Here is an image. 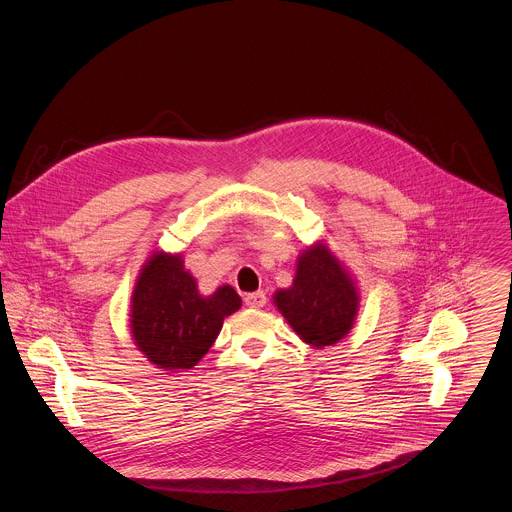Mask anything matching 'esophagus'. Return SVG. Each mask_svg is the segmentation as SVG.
Wrapping results in <instances>:
<instances>
[{
	"label": "esophagus",
	"mask_w": 512,
	"mask_h": 512,
	"mask_svg": "<svg viewBox=\"0 0 512 512\" xmlns=\"http://www.w3.org/2000/svg\"><path fill=\"white\" fill-rule=\"evenodd\" d=\"M265 302H267V296L263 290H257V292H251L245 296V304L249 308H261V306H265Z\"/></svg>",
	"instance_id": "obj_1"
}]
</instances>
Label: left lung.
<instances>
[{
	"label": "left lung",
	"instance_id": "left-lung-1",
	"mask_svg": "<svg viewBox=\"0 0 512 512\" xmlns=\"http://www.w3.org/2000/svg\"><path fill=\"white\" fill-rule=\"evenodd\" d=\"M357 302L349 275L324 245L306 249L298 257L292 286L275 294V304L290 328L314 347L334 345L349 334Z\"/></svg>",
	"mask_w": 512,
	"mask_h": 512
}]
</instances>
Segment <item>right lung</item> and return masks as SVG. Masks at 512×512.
<instances>
[{"mask_svg": "<svg viewBox=\"0 0 512 512\" xmlns=\"http://www.w3.org/2000/svg\"><path fill=\"white\" fill-rule=\"evenodd\" d=\"M241 298L228 286L200 296L180 255L157 253L143 267L131 296V334L161 369H192L218 338Z\"/></svg>", "mask_w": 512, "mask_h": 512, "instance_id": "obj_1", "label": "right lung"}]
</instances>
